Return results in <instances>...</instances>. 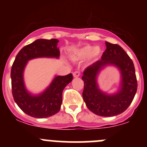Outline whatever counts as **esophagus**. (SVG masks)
Returning a JSON list of instances; mask_svg holds the SVG:
<instances>
[{
  "label": "esophagus",
  "mask_w": 147,
  "mask_h": 147,
  "mask_svg": "<svg viewBox=\"0 0 147 147\" xmlns=\"http://www.w3.org/2000/svg\"><path fill=\"white\" fill-rule=\"evenodd\" d=\"M80 75V72L79 71H75V72H73L74 78H78Z\"/></svg>",
  "instance_id": "obj_1"
}]
</instances>
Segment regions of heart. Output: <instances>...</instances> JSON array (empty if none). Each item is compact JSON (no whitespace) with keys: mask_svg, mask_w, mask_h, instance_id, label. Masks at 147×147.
<instances>
[{"mask_svg":"<svg viewBox=\"0 0 147 147\" xmlns=\"http://www.w3.org/2000/svg\"><path fill=\"white\" fill-rule=\"evenodd\" d=\"M102 50L100 47H94L91 45H86L80 48L75 49L69 54V57L72 60H82L87 57L97 60L101 56Z\"/></svg>","mask_w":147,"mask_h":147,"instance_id":"1","label":"heart"}]
</instances>
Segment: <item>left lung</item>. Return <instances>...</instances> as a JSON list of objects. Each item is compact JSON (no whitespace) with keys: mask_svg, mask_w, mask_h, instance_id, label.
Here are the masks:
<instances>
[{"mask_svg":"<svg viewBox=\"0 0 147 147\" xmlns=\"http://www.w3.org/2000/svg\"><path fill=\"white\" fill-rule=\"evenodd\" d=\"M107 48L102 58L83 72V100L87 108L95 115L113 117L124 112L131 105L137 90L135 69L131 59L117 44L105 42ZM112 64L119 68L122 80L120 90L115 94L107 95L98 89L96 77L104 66Z\"/></svg>","mask_w":147,"mask_h":147,"instance_id":"1","label":"left lung"}]
</instances>
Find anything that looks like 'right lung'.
<instances>
[{
	"label": "right lung",
	"mask_w": 147,
	"mask_h": 147,
	"mask_svg": "<svg viewBox=\"0 0 147 147\" xmlns=\"http://www.w3.org/2000/svg\"><path fill=\"white\" fill-rule=\"evenodd\" d=\"M57 39H38L23 47L16 55L11 68V85L13 99L23 112L35 118H46L60 111L63 91L72 80V75L56 76L48 87L38 95H32L26 90L23 72L28 61L38 57L60 56Z\"/></svg>",
	"instance_id": "add662e5"
}]
</instances>
